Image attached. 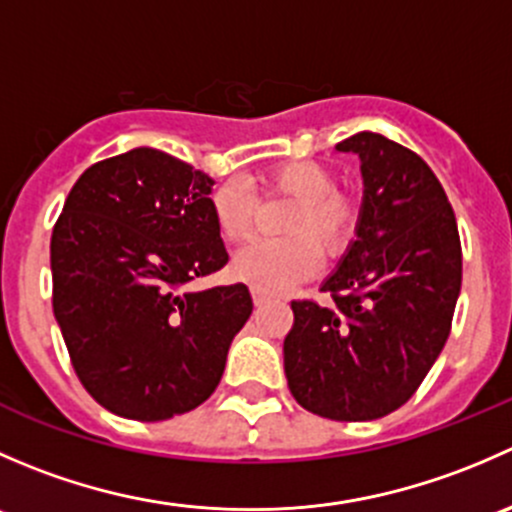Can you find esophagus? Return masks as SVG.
I'll return each mask as SVG.
<instances>
[{
	"label": "esophagus",
	"instance_id": "obj_1",
	"mask_svg": "<svg viewBox=\"0 0 512 512\" xmlns=\"http://www.w3.org/2000/svg\"><path fill=\"white\" fill-rule=\"evenodd\" d=\"M252 302H255V307H265V304L272 302L270 294L260 292V289H252Z\"/></svg>",
	"mask_w": 512,
	"mask_h": 512
}]
</instances>
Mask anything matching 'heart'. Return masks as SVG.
I'll return each instance as SVG.
<instances>
[{
    "label": "heart",
    "instance_id": "b5f03b06",
    "mask_svg": "<svg viewBox=\"0 0 512 512\" xmlns=\"http://www.w3.org/2000/svg\"><path fill=\"white\" fill-rule=\"evenodd\" d=\"M262 193L292 198L282 218L280 240H255L232 260V275L265 294L287 292L314 275L319 253L324 260L347 255L359 227V203L337 188V173L319 160H285L260 175ZM213 218L227 242L250 237L257 215V195L245 180L230 178L215 188Z\"/></svg>",
    "mask_w": 512,
    "mask_h": 512
}]
</instances>
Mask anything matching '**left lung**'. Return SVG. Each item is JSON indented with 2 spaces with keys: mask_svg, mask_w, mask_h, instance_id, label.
Segmentation results:
<instances>
[{
  "mask_svg": "<svg viewBox=\"0 0 512 512\" xmlns=\"http://www.w3.org/2000/svg\"><path fill=\"white\" fill-rule=\"evenodd\" d=\"M364 175L356 240L322 285L294 299L285 374L302 409L374 421L404 406L451 334L463 255L456 215L421 156L381 133L337 143Z\"/></svg>",
  "mask_w": 512,
  "mask_h": 512,
  "instance_id": "8db88e82",
  "label": "left lung"
}]
</instances>
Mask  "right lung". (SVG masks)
Returning a JSON list of instances; mask_svg holds the SVG:
<instances>
[{"mask_svg":"<svg viewBox=\"0 0 512 512\" xmlns=\"http://www.w3.org/2000/svg\"><path fill=\"white\" fill-rule=\"evenodd\" d=\"M213 178L156 148L86 168L51 232L54 317L84 389L111 414L165 421L210 399L252 314L227 265Z\"/></svg>","mask_w":512,"mask_h":512,"instance_id":"1","label":"right lung"}]
</instances>
